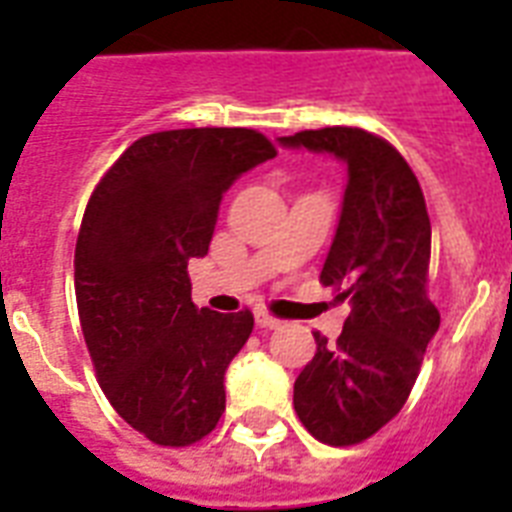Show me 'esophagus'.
I'll list each match as a JSON object with an SVG mask.
<instances>
[{"mask_svg":"<svg viewBox=\"0 0 512 512\" xmlns=\"http://www.w3.org/2000/svg\"><path fill=\"white\" fill-rule=\"evenodd\" d=\"M255 321L260 329H279L281 327V321L273 319L271 313H265V311H255Z\"/></svg>","mask_w":512,"mask_h":512,"instance_id":"34e87169","label":"esophagus"}]
</instances>
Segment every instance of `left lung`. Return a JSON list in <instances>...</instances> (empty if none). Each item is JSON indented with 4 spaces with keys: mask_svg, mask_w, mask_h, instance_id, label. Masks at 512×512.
Here are the masks:
<instances>
[{
    "mask_svg": "<svg viewBox=\"0 0 512 512\" xmlns=\"http://www.w3.org/2000/svg\"><path fill=\"white\" fill-rule=\"evenodd\" d=\"M348 167L340 223L321 284L348 300L337 345L316 332V356L295 380V412L321 444H361L401 412L441 313L428 297L430 217L412 167L358 127L279 138Z\"/></svg>",
    "mask_w": 512,
    "mask_h": 512,
    "instance_id": "left-lung-1",
    "label": "left lung"
}]
</instances>
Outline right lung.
<instances>
[{"label":"right lung","mask_w":512,"mask_h":512,"mask_svg":"<svg viewBox=\"0 0 512 512\" xmlns=\"http://www.w3.org/2000/svg\"><path fill=\"white\" fill-rule=\"evenodd\" d=\"M276 156L244 127L154 132L103 175L76 239L79 321L100 388L159 446H188L225 412V369L252 335L249 311L191 300L188 260L204 257L223 193Z\"/></svg>","instance_id":"add662e5"}]
</instances>
